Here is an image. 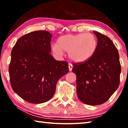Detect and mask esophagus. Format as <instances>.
<instances>
[{
	"label": "esophagus",
	"instance_id": "1",
	"mask_svg": "<svg viewBox=\"0 0 128 128\" xmlns=\"http://www.w3.org/2000/svg\"><path fill=\"white\" fill-rule=\"evenodd\" d=\"M68 67H69V71H71L72 70V68H73V66L72 64L71 63H69L68 64Z\"/></svg>",
	"mask_w": 128,
	"mask_h": 128
}]
</instances>
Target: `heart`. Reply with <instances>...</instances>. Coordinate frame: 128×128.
Masks as SVG:
<instances>
[{
  "label": "heart",
  "mask_w": 128,
  "mask_h": 128,
  "mask_svg": "<svg viewBox=\"0 0 128 128\" xmlns=\"http://www.w3.org/2000/svg\"><path fill=\"white\" fill-rule=\"evenodd\" d=\"M98 41L91 33L66 34L58 39L57 44L52 46L53 52L59 57L64 51L68 52V56L73 62H85L92 58L96 51Z\"/></svg>",
  "instance_id": "b5f03b06"
}]
</instances>
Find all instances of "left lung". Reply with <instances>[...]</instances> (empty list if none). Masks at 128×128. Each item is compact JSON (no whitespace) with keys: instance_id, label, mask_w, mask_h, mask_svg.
<instances>
[{"instance_id":"obj_1","label":"left lung","mask_w":128,"mask_h":128,"mask_svg":"<svg viewBox=\"0 0 128 128\" xmlns=\"http://www.w3.org/2000/svg\"><path fill=\"white\" fill-rule=\"evenodd\" d=\"M98 46L94 56L73 64L78 98L88 105L102 104L110 99L120 84L121 65L118 49L108 36L94 31Z\"/></svg>"}]
</instances>
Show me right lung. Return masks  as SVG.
<instances>
[{"instance_id": "add662e5", "label": "right lung", "mask_w": 128, "mask_h": 128, "mask_svg": "<svg viewBox=\"0 0 128 128\" xmlns=\"http://www.w3.org/2000/svg\"><path fill=\"white\" fill-rule=\"evenodd\" d=\"M52 36L45 30L31 32L19 38L12 50L10 85L28 102L49 100L55 94L58 80L69 72L68 62L56 60L50 53Z\"/></svg>"}]
</instances>
